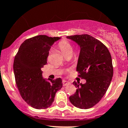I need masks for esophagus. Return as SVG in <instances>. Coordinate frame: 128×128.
I'll list each match as a JSON object with an SVG mask.
<instances>
[{
  "mask_svg": "<svg viewBox=\"0 0 128 128\" xmlns=\"http://www.w3.org/2000/svg\"><path fill=\"white\" fill-rule=\"evenodd\" d=\"M62 83H63V86H68V85H70V84H71L70 82H67V81L66 80H63Z\"/></svg>",
  "mask_w": 128,
  "mask_h": 128,
  "instance_id": "obj_1",
  "label": "esophagus"
}]
</instances>
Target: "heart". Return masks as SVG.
Returning a JSON list of instances; mask_svg holds the SVG:
<instances>
[{
    "label": "heart",
    "mask_w": 128,
    "mask_h": 128,
    "mask_svg": "<svg viewBox=\"0 0 128 128\" xmlns=\"http://www.w3.org/2000/svg\"><path fill=\"white\" fill-rule=\"evenodd\" d=\"M58 47L64 56L68 54H71L73 50L72 45L66 40H62L58 44Z\"/></svg>",
    "instance_id": "b5f03b06"
}]
</instances>
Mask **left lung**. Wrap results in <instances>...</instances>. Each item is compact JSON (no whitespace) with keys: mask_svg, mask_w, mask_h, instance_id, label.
Instances as JSON below:
<instances>
[{"mask_svg":"<svg viewBox=\"0 0 128 128\" xmlns=\"http://www.w3.org/2000/svg\"><path fill=\"white\" fill-rule=\"evenodd\" d=\"M66 38L80 46L76 71L86 80L84 84L73 82L77 89L76 93L70 96V102L79 108H91L101 100L110 84L113 76L110 54L101 42L89 34Z\"/></svg>","mask_w":128,"mask_h":128,"instance_id":"obj_1","label":"left lung"}]
</instances>
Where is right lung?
<instances>
[{"label": "right lung", "mask_w": 128, "mask_h": 128, "mask_svg": "<svg viewBox=\"0 0 128 128\" xmlns=\"http://www.w3.org/2000/svg\"><path fill=\"white\" fill-rule=\"evenodd\" d=\"M59 37L38 35L25 40L15 56L13 64L16 83L22 98L36 109L49 107L56 94L62 87L61 78L44 79L42 69L47 63L51 46Z\"/></svg>", "instance_id": "obj_1"}]
</instances>
